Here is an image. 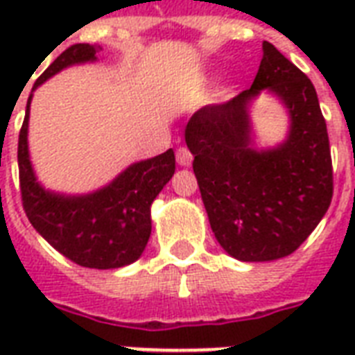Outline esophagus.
Wrapping results in <instances>:
<instances>
[{
  "label": "esophagus",
  "mask_w": 355,
  "mask_h": 355,
  "mask_svg": "<svg viewBox=\"0 0 355 355\" xmlns=\"http://www.w3.org/2000/svg\"><path fill=\"white\" fill-rule=\"evenodd\" d=\"M177 162H178V166H184V167L191 166V162H193V155H191V150H189L188 147H178Z\"/></svg>",
  "instance_id": "34e87169"
}]
</instances>
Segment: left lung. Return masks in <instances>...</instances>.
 I'll use <instances>...</instances> for the list:
<instances>
[{
  "label": "left lung",
  "instance_id": "left-lung-1",
  "mask_svg": "<svg viewBox=\"0 0 355 355\" xmlns=\"http://www.w3.org/2000/svg\"><path fill=\"white\" fill-rule=\"evenodd\" d=\"M265 87L290 108L292 130L280 148L258 153L250 147L246 105ZM186 144L211 230L236 259L286 258L330 208L334 167L317 92L270 42L252 86L195 112Z\"/></svg>",
  "mask_w": 355,
  "mask_h": 355
}]
</instances>
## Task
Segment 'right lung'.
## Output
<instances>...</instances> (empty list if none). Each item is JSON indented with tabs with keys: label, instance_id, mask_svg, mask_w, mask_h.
Returning a JSON list of instances; mask_svg holds the SVG:
<instances>
[{
	"label": "right lung",
	"instance_id": "obj_1",
	"mask_svg": "<svg viewBox=\"0 0 355 355\" xmlns=\"http://www.w3.org/2000/svg\"><path fill=\"white\" fill-rule=\"evenodd\" d=\"M96 60V47L73 44L36 79L33 90L66 66ZM29 105L18 138L19 191L25 216L53 248L90 269H118L141 256L150 236V205L175 173V153L138 162L96 193L64 197L36 182L27 150Z\"/></svg>",
	"mask_w": 355,
	"mask_h": 355
}]
</instances>
